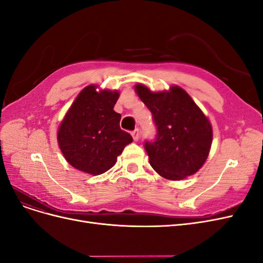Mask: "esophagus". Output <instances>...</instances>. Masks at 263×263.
Masks as SVG:
<instances>
[{"mask_svg":"<svg viewBox=\"0 0 263 263\" xmlns=\"http://www.w3.org/2000/svg\"><path fill=\"white\" fill-rule=\"evenodd\" d=\"M139 135H140L139 128H136V129L132 132V136H133V138H134L135 141H137V140L139 139Z\"/></svg>","mask_w":263,"mask_h":263,"instance_id":"esophagus-1","label":"esophagus"}]
</instances>
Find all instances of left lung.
<instances>
[{"label": "left lung", "mask_w": 263, "mask_h": 263, "mask_svg": "<svg viewBox=\"0 0 263 263\" xmlns=\"http://www.w3.org/2000/svg\"><path fill=\"white\" fill-rule=\"evenodd\" d=\"M135 90L153 114L157 128L155 139L144 142L150 165L161 177L174 181L200 170L208 159L213 132L194 101L179 86L155 93L137 84Z\"/></svg>", "instance_id": "8db88e82"}]
</instances>
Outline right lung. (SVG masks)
Listing matches in <instances>:
<instances>
[{
	"label": "right lung",
	"instance_id": "1",
	"mask_svg": "<svg viewBox=\"0 0 263 263\" xmlns=\"http://www.w3.org/2000/svg\"><path fill=\"white\" fill-rule=\"evenodd\" d=\"M89 85L78 95L59 127L58 144L73 168L99 176L116 163L133 137L121 129L116 113L117 91H95Z\"/></svg>",
	"mask_w": 263,
	"mask_h": 263
}]
</instances>
